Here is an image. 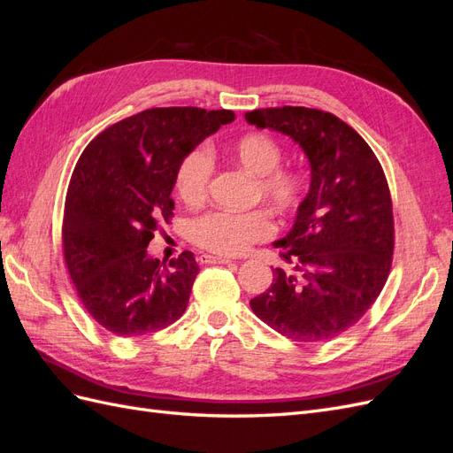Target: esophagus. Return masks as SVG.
<instances>
[{
  "mask_svg": "<svg viewBox=\"0 0 453 453\" xmlns=\"http://www.w3.org/2000/svg\"><path fill=\"white\" fill-rule=\"evenodd\" d=\"M202 265H232L234 260L226 258V257H215V255H202L200 257Z\"/></svg>",
  "mask_w": 453,
  "mask_h": 453,
  "instance_id": "obj_1",
  "label": "esophagus"
}]
</instances>
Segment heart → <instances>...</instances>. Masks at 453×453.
I'll return each instance as SVG.
<instances>
[{
	"label": "heart",
	"instance_id": "heart-1",
	"mask_svg": "<svg viewBox=\"0 0 453 453\" xmlns=\"http://www.w3.org/2000/svg\"><path fill=\"white\" fill-rule=\"evenodd\" d=\"M232 158L257 177V195L278 213H289L303 202L304 180L295 172L280 170L283 150L265 134H251L232 147ZM213 162L205 149H195L183 158L175 175V188L187 203H200L208 195ZM190 238L200 248L219 255H243L253 243L268 240L273 225L265 211H211L190 223Z\"/></svg>",
	"mask_w": 453,
	"mask_h": 453
}]
</instances>
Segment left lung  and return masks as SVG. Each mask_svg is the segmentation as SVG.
Returning <instances> with one entry per match:
<instances>
[{"instance_id":"left-lung-1","label":"left lung","mask_w":453,"mask_h":453,"mask_svg":"<svg viewBox=\"0 0 453 453\" xmlns=\"http://www.w3.org/2000/svg\"><path fill=\"white\" fill-rule=\"evenodd\" d=\"M245 119L289 135L311 173L291 230L273 242L293 268L273 270L251 310L295 342L331 340L363 318L389 276L393 208L386 175L368 143L333 113L283 105L255 109Z\"/></svg>"}]
</instances>
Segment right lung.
<instances>
[{
	"label": "right lung",
	"mask_w": 453,
	"mask_h": 453,
	"mask_svg": "<svg viewBox=\"0 0 453 453\" xmlns=\"http://www.w3.org/2000/svg\"><path fill=\"white\" fill-rule=\"evenodd\" d=\"M234 119L228 109H145L81 155L65 196L64 258L81 303L109 333L142 336L183 315L200 272L195 255L164 265L147 245L172 217L183 158Z\"/></svg>",
	"instance_id": "1"
}]
</instances>
